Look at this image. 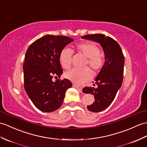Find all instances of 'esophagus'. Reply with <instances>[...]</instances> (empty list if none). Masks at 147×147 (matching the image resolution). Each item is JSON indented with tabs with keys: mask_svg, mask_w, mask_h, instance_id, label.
<instances>
[{
	"mask_svg": "<svg viewBox=\"0 0 147 147\" xmlns=\"http://www.w3.org/2000/svg\"><path fill=\"white\" fill-rule=\"evenodd\" d=\"M73 87H74V88H76V89L79 91L80 92H81V91H82V88L81 87H80V86H77V85H76V84H73Z\"/></svg>",
	"mask_w": 147,
	"mask_h": 147,
	"instance_id": "34e87169",
	"label": "esophagus"
}]
</instances>
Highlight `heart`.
<instances>
[{
    "instance_id": "1",
    "label": "heart",
    "mask_w": 147,
    "mask_h": 147,
    "mask_svg": "<svg viewBox=\"0 0 147 147\" xmlns=\"http://www.w3.org/2000/svg\"><path fill=\"white\" fill-rule=\"evenodd\" d=\"M74 49L78 53L82 54L86 57L84 66H90L95 73L100 71L105 65V57L100 52V48L96 44L91 42H84L77 44ZM73 51L65 47L61 51L59 60L61 65L65 69H69L71 66L73 59ZM93 76L90 67H86L83 69H73L65 73V77L74 83L81 85L89 81Z\"/></svg>"
}]
</instances>
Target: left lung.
I'll return each mask as SVG.
<instances>
[{"instance_id":"1","label":"left lung","mask_w":147,"mask_h":147,"mask_svg":"<svg viewBox=\"0 0 147 147\" xmlns=\"http://www.w3.org/2000/svg\"><path fill=\"white\" fill-rule=\"evenodd\" d=\"M81 37L100 43L105 54V65L95 80L97 88L86 86L83 89V93L93 94L94 96V101L87 107L88 110L100 112L111 105L121 86L125 57L120 45L110 37L94 34Z\"/></svg>"}]
</instances>
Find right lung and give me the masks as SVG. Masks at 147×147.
<instances>
[{"label": "right lung", "instance_id": "obj_1", "mask_svg": "<svg viewBox=\"0 0 147 147\" xmlns=\"http://www.w3.org/2000/svg\"><path fill=\"white\" fill-rule=\"evenodd\" d=\"M73 40L67 36L46 35L32 42L26 51L24 85L30 100L40 111L56 110L62 105L66 90L72 87L69 80L60 79L63 70L59 56ZM53 77L60 79L53 82Z\"/></svg>", "mask_w": 147, "mask_h": 147}]
</instances>
